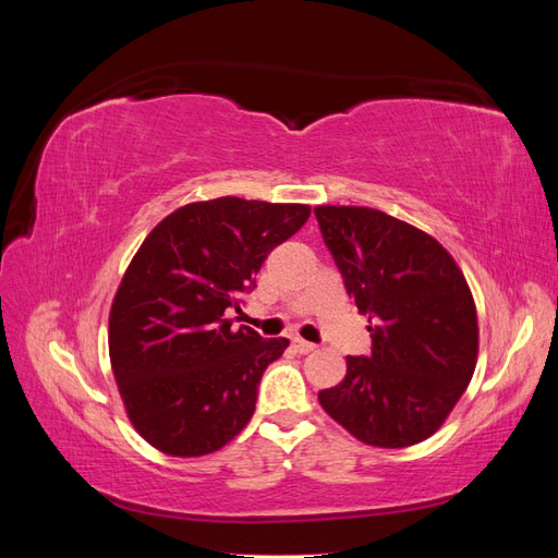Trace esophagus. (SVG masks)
<instances>
[{
    "instance_id": "1",
    "label": "esophagus",
    "mask_w": 558,
    "mask_h": 558,
    "mask_svg": "<svg viewBox=\"0 0 558 558\" xmlns=\"http://www.w3.org/2000/svg\"><path fill=\"white\" fill-rule=\"evenodd\" d=\"M293 349L298 353H312V351H316V344L302 340V337H293Z\"/></svg>"
}]
</instances>
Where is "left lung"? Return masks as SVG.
<instances>
[{"instance_id": "1", "label": "left lung", "mask_w": 558, "mask_h": 558, "mask_svg": "<svg viewBox=\"0 0 558 558\" xmlns=\"http://www.w3.org/2000/svg\"><path fill=\"white\" fill-rule=\"evenodd\" d=\"M347 293L369 316V356L318 393L361 442L400 449L426 440L459 402L477 363V312L453 258L418 228L367 207H316Z\"/></svg>"}]
</instances>
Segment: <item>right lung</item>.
I'll return each mask as SVG.
<instances>
[{
	"label": "right lung",
	"instance_id": "right-lung-1",
	"mask_svg": "<svg viewBox=\"0 0 558 558\" xmlns=\"http://www.w3.org/2000/svg\"><path fill=\"white\" fill-rule=\"evenodd\" d=\"M307 218V205L216 197L150 230L109 314L113 377L148 445L191 459L221 449L248 424L263 373L289 340L232 330L226 314L240 312L269 251Z\"/></svg>",
	"mask_w": 558,
	"mask_h": 558
}]
</instances>
